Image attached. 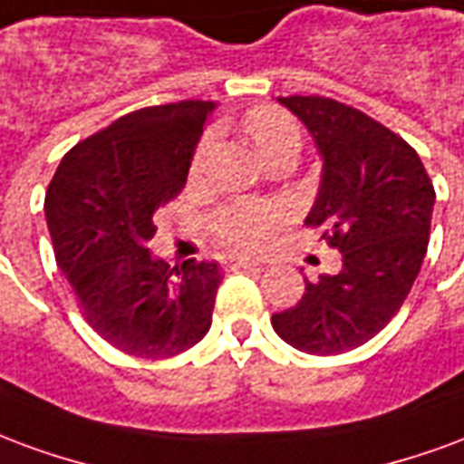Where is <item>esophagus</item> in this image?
Returning a JSON list of instances; mask_svg holds the SVG:
<instances>
[{
  "label": "esophagus",
  "instance_id": "obj_1",
  "mask_svg": "<svg viewBox=\"0 0 464 464\" xmlns=\"http://www.w3.org/2000/svg\"><path fill=\"white\" fill-rule=\"evenodd\" d=\"M225 265H227L229 269H255V266H259V262L246 259V256H229Z\"/></svg>",
  "mask_w": 464,
  "mask_h": 464
}]
</instances>
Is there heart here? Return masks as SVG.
Wrapping results in <instances>:
<instances>
[{
  "label": "heart",
  "instance_id": "obj_1",
  "mask_svg": "<svg viewBox=\"0 0 464 464\" xmlns=\"http://www.w3.org/2000/svg\"><path fill=\"white\" fill-rule=\"evenodd\" d=\"M242 133L249 138V143L255 145V150L262 155V160L269 162L274 158L286 153H299L302 145V130L286 111L274 106H256L246 111L242 118ZM209 140L208 135L202 138L192 155V168H198L199 162L208 155ZM284 222V212L276 205L269 202H256V199H237L229 202L209 222V229L219 245L237 252H256L262 246L269 245L274 232Z\"/></svg>",
  "mask_w": 464,
  "mask_h": 464
}]
</instances>
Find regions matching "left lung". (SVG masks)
<instances>
[{
    "label": "left lung",
    "mask_w": 464,
    "mask_h": 464,
    "mask_svg": "<svg viewBox=\"0 0 464 464\" xmlns=\"http://www.w3.org/2000/svg\"><path fill=\"white\" fill-rule=\"evenodd\" d=\"M279 103L309 128L324 158L306 227L321 229L343 266L306 282L299 304L274 314L272 326L304 353L336 356L373 339L403 306L428 252L435 190L411 145L358 108L326 96Z\"/></svg>",
    "instance_id": "obj_1"
}]
</instances>
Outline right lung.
<instances>
[{
	"label": "right lung",
	"mask_w": 464,
	"mask_h": 464,
	"mask_svg": "<svg viewBox=\"0 0 464 464\" xmlns=\"http://www.w3.org/2000/svg\"><path fill=\"white\" fill-rule=\"evenodd\" d=\"M212 101L148 106L63 155L44 209L53 255L81 314L111 346L170 358L209 331L222 282L218 262L170 266L148 249L155 209L188 182Z\"/></svg>",
	"instance_id": "add662e5"
}]
</instances>
